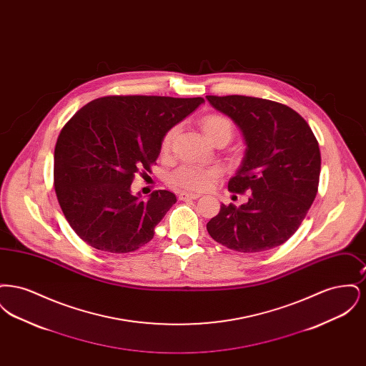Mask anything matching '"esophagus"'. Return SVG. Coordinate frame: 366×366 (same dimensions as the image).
I'll list each match as a JSON object with an SVG mask.
<instances>
[{
	"mask_svg": "<svg viewBox=\"0 0 366 366\" xmlns=\"http://www.w3.org/2000/svg\"><path fill=\"white\" fill-rule=\"evenodd\" d=\"M199 197H200V194L192 193V192H181V193L178 194V199H179V200H194V199H199Z\"/></svg>",
	"mask_w": 366,
	"mask_h": 366,
	"instance_id": "obj_1",
	"label": "esophagus"
}]
</instances>
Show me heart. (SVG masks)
<instances>
[{
  "label": "heart",
  "instance_id": "heart-1",
  "mask_svg": "<svg viewBox=\"0 0 366 366\" xmlns=\"http://www.w3.org/2000/svg\"><path fill=\"white\" fill-rule=\"evenodd\" d=\"M202 130L206 134V137L211 141L218 136H225L227 139L232 137L233 133V124L227 119V117L219 114H209L202 119ZM177 134V127H172L163 137L162 141V152L167 154L172 148L173 139ZM219 169L217 167H199L185 164L177 169L173 174L170 175L169 181L170 184L185 191H204L212 185L215 178L219 175Z\"/></svg>",
  "mask_w": 366,
  "mask_h": 366
}]
</instances>
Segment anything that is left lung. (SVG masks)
I'll return each instance as SVG.
<instances>
[{
    "mask_svg": "<svg viewBox=\"0 0 366 366\" xmlns=\"http://www.w3.org/2000/svg\"><path fill=\"white\" fill-rule=\"evenodd\" d=\"M240 129L245 154L229 179L248 202L222 204L209 236L239 252H262L285 243L305 219L318 191L321 154L307 122L292 108L248 96H206Z\"/></svg>",
    "mask_w": 366,
    "mask_h": 366,
    "instance_id": "left-lung-1",
    "label": "left lung"
}]
</instances>
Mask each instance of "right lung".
Masks as SVG:
<instances>
[{
  "mask_svg": "<svg viewBox=\"0 0 366 366\" xmlns=\"http://www.w3.org/2000/svg\"><path fill=\"white\" fill-rule=\"evenodd\" d=\"M202 103V97L107 96L87 103L66 123L54 148V191L85 243L124 254L154 239L177 197L155 191L142 202L130 185L139 170H151L164 134Z\"/></svg>",
  "mask_w": 366,
  "mask_h": 366,
  "instance_id": "obj_1",
  "label": "right lung"
}]
</instances>
